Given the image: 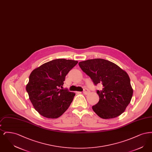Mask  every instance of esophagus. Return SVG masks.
Here are the masks:
<instances>
[{
    "label": "esophagus",
    "mask_w": 152,
    "mask_h": 152,
    "mask_svg": "<svg viewBox=\"0 0 152 152\" xmlns=\"http://www.w3.org/2000/svg\"><path fill=\"white\" fill-rule=\"evenodd\" d=\"M89 89H84V91H83V94H88L89 93Z\"/></svg>",
    "instance_id": "34e87169"
}]
</instances>
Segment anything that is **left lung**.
<instances>
[{
	"label": "left lung",
	"instance_id": "obj_1",
	"mask_svg": "<svg viewBox=\"0 0 152 152\" xmlns=\"http://www.w3.org/2000/svg\"><path fill=\"white\" fill-rule=\"evenodd\" d=\"M79 65L95 86L99 83L102 85V89L97 91L100 99L92 107L94 112L104 119L121 115L130 103L133 91L127 73L116 64L102 58L81 61Z\"/></svg>",
	"mask_w": 152,
	"mask_h": 152
}]
</instances>
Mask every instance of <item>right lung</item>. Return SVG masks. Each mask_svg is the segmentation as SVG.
<instances>
[{
	"label": "right lung",
	"instance_id": "1",
	"mask_svg": "<svg viewBox=\"0 0 152 152\" xmlns=\"http://www.w3.org/2000/svg\"><path fill=\"white\" fill-rule=\"evenodd\" d=\"M78 61L58 58L33 70L26 91L34 108L42 116L56 118L61 116L72 102L75 94L60 89L65 76Z\"/></svg>",
	"mask_w": 152,
	"mask_h": 152
}]
</instances>
